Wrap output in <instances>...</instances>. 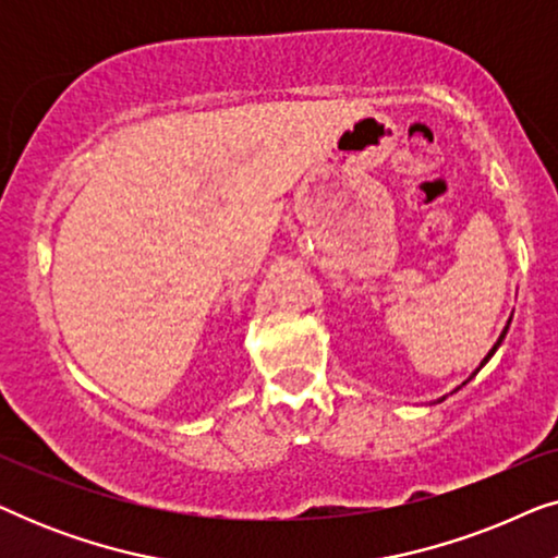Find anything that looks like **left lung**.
Segmentation results:
<instances>
[{
	"label": "left lung",
	"mask_w": 558,
	"mask_h": 558,
	"mask_svg": "<svg viewBox=\"0 0 558 558\" xmlns=\"http://www.w3.org/2000/svg\"><path fill=\"white\" fill-rule=\"evenodd\" d=\"M508 325H510V319H508ZM508 325H506V330H502V332H500V338H498V342H495V345H493V348H490V353H487V355H485V357H483V363H480V368H483V365H485V363H487V361H490V357H493V355H495V350H498V348H500V342H502V338H506V332H508ZM480 368H477V371H475V373H472V376H470V378H468V380H464V384H462V386H468V384H470V380H472V378H475V376H477V373H480ZM462 386H457V388H454V391H460V388H462ZM441 399H445V396H441Z\"/></svg>",
	"instance_id": "8db88e82"
}]
</instances>
